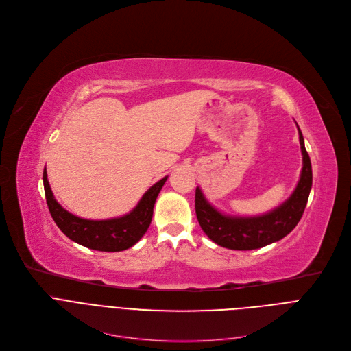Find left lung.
<instances>
[{"label":"left lung","mask_w":351,"mask_h":351,"mask_svg":"<svg viewBox=\"0 0 351 351\" xmlns=\"http://www.w3.org/2000/svg\"><path fill=\"white\" fill-rule=\"evenodd\" d=\"M298 126V125H296ZM299 130L303 167L296 189L275 210L255 217L222 214L205 198L201 189L195 190V214L199 226L213 242L234 251H251L274 243L289 234L300 221L308 194L312 190V162L303 134Z\"/></svg>","instance_id":"left-lung-1"}]
</instances>
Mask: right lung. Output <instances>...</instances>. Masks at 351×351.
<instances>
[{"label":"right lung","mask_w":351,"mask_h":351,"mask_svg":"<svg viewBox=\"0 0 351 351\" xmlns=\"http://www.w3.org/2000/svg\"><path fill=\"white\" fill-rule=\"evenodd\" d=\"M44 189L49 213L58 228L73 242L101 252H120L137 243L149 230L158 193L169 177H164L143 194L138 204L126 215L110 219H86L66 211L55 199L44 170Z\"/></svg>","instance_id":"right-lung-1"}]
</instances>
